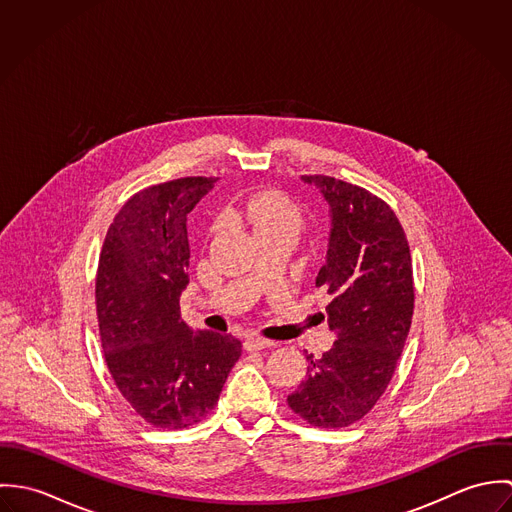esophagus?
I'll list each match as a JSON object with an SVG mask.
<instances>
[{
	"label": "esophagus",
	"mask_w": 512,
	"mask_h": 512,
	"mask_svg": "<svg viewBox=\"0 0 512 512\" xmlns=\"http://www.w3.org/2000/svg\"><path fill=\"white\" fill-rule=\"evenodd\" d=\"M244 347L248 349V351H260V349H268V347H274V341H270V339H264V337H260V335H248L246 337V341H244Z\"/></svg>",
	"instance_id": "34e87169"
}]
</instances>
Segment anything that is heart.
I'll list each match as a JSON object with an SVG mask.
<instances>
[{"label":"heart","instance_id":"obj_1","mask_svg":"<svg viewBox=\"0 0 512 512\" xmlns=\"http://www.w3.org/2000/svg\"><path fill=\"white\" fill-rule=\"evenodd\" d=\"M232 213L244 220L256 236L266 232H286L297 238L303 226L299 207L282 193L256 195L244 207H236Z\"/></svg>","mask_w":512,"mask_h":512}]
</instances>
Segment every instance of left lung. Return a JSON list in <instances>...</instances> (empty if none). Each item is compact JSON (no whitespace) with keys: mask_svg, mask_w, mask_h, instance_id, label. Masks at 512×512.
<instances>
[{"mask_svg":"<svg viewBox=\"0 0 512 512\" xmlns=\"http://www.w3.org/2000/svg\"><path fill=\"white\" fill-rule=\"evenodd\" d=\"M329 205L331 232L315 280L329 293L327 323L337 341L307 357L305 380L288 396L297 416L317 428H347L384 394L408 339L414 313L410 246L394 211L363 187L303 175Z\"/></svg>","mask_w":512,"mask_h":512,"instance_id":"left-lung-1","label":"left lung"}]
</instances>
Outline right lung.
Here are the masks:
<instances>
[{"label":"right lung","mask_w":512,"mask_h":512,"mask_svg":"<svg viewBox=\"0 0 512 512\" xmlns=\"http://www.w3.org/2000/svg\"><path fill=\"white\" fill-rule=\"evenodd\" d=\"M215 177H183L136 193L110 224L98 260L96 311L110 374L155 428L201 422L219 402L242 343L195 333L179 309L189 284L187 215Z\"/></svg>","instance_id":"obj_1"}]
</instances>
